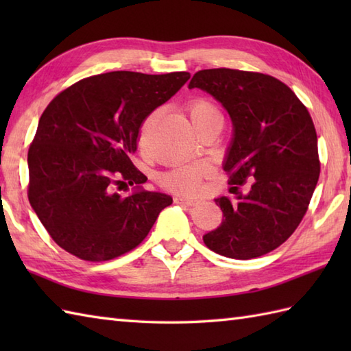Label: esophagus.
Listing matches in <instances>:
<instances>
[{"label": "esophagus", "mask_w": 351, "mask_h": 351, "mask_svg": "<svg viewBox=\"0 0 351 351\" xmlns=\"http://www.w3.org/2000/svg\"><path fill=\"white\" fill-rule=\"evenodd\" d=\"M173 200H175V204H181V205H187V206H193L196 204L195 199L184 197V196H176Z\"/></svg>", "instance_id": "obj_1"}]
</instances>
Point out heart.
I'll list each match as a JSON object with an SVG mask.
<instances>
[{"label": "heart", "mask_w": 351, "mask_h": 351, "mask_svg": "<svg viewBox=\"0 0 351 351\" xmlns=\"http://www.w3.org/2000/svg\"><path fill=\"white\" fill-rule=\"evenodd\" d=\"M185 111H187L191 126L196 131L206 123L221 121V113L219 107L206 98L191 99L187 104V107H185ZM204 175V169L200 166H196V164H184V166H178L166 171V173H162L160 182L164 189L170 191L191 196L199 191Z\"/></svg>", "instance_id": "obj_1"}]
</instances>
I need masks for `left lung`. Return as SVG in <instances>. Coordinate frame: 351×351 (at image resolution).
<instances>
[{"mask_svg":"<svg viewBox=\"0 0 351 351\" xmlns=\"http://www.w3.org/2000/svg\"><path fill=\"white\" fill-rule=\"evenodd\" d=\"M195 87L221 102L234 123L223 169L237 199H215L223 221L204 243L226 258L263 256L285 243L308 211L319 176L314 122L295 93L265 73L204 69L193 75L189 88Z\"/></svg>","mask_w":351,"mask_h":351,"instance_id":"left-lung-1","label":"left lung"}]
</instances>
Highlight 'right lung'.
I'll list each match as a JSON object with an SVG mask.
<instances>
[{
	"label": "right lung",
	"instance_id": "right-lung-1",
	"mask_svg": "<svg viewBox=\"0 0 351 351\" xmlns=\"http://www.w3.org/2000/svg\"><path fill=\"white\" fill-rule=\"evenodd\" d=\"M189 72L116 71L77 81L52 99L28 149V200L52 240L90 263L136 249L164 208L162 193L121 185L147 178L134 166L145 119L169 101Z\"/></svg>",
	"mask_w": 351,
	"mask_h": 351
}]
</instances>
